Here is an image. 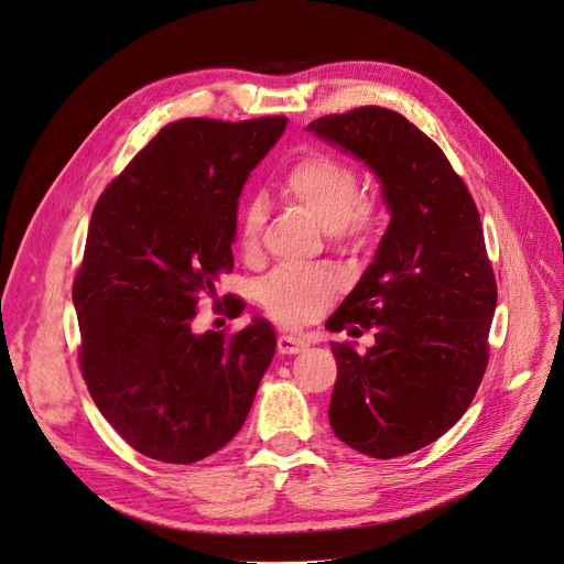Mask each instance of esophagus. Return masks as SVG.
<instances>
[{"instance_id": "34e87169", "label": "esophagus", "mask_w": 564, "mask_h": 564, "mask_svg": "<svg viewBox=\"0 0 564 564\" xmlns=\"http://www.w3.org/2000/svg\"><path fill=\"white\" fill-rule=\"evenodd\" d=\"M311 346V340L306 336H290V334H283L279 336L276 340V348L281 355H297L302 350H306Z\"/></svg>"}]
</instances>
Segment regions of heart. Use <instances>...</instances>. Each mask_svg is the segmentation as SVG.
<instances>
[{
	"mask_svg": "<svg viewBox=\"0 0 564 564\" xmlns=\"http://www.w3.org/2000/svg\"><path fill=\"white\" fill-rule=\"evenodd\" d=\"M281 188L292 203L304 207L327 232L364 241L376 228L369 203L359 200L357 170L334 154L311 152L288 167ZM264 226V205L253 198L239 216V243L256 251ZM340 290V276L332 267L279 269L260 288L264 311L288 327H300L323 313Z\"/></svg>",
	"mask_w": 564,
	"mask_h": 564,
	"instance_id": "heart-1",
	"label": "heart"
}]
</instances>
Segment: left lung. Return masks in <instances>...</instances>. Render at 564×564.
<instances>
[{
    "label": "left lung",
    "instance_id": "left-lung-1",
    "mask_svg": "<svg viewBox=\"0 0 564 564\" xmlns=\"http://www.w3.org/2000/svg\"><path fill=\"white\" fill-rule=\"evenodd\" d=\"M306 131L364 161L391 216L371 264L325 325L376 329L366 355L332 343L329 424L359 454H412L463 417L488 364L498 288L479 212L443 150L394 110L364 106Z\"/></svg>",
    "mask_w": 564,
    "mask_h": 564
}]
</instances>
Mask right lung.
<instances>
[{
	"label": "right lung",
	"mask_w": 564,
	"mask_h": 564,
	"mask_svg": "<svg viewBox=\"0 0 564 564\" xmlns=\"http://www.w3.org/2000/svg\"><path fill=\"white\" fill-rule=\"evenodd\" d=\"M285 124L180 119L94 207L73 281L80 369L96 408L144 456L186 465L226 447L274 359L264 317L232 336L191 325L232 269L241 188Z\"/></svg>",
	"instance_id": "obj_1"
}]
</instances>
